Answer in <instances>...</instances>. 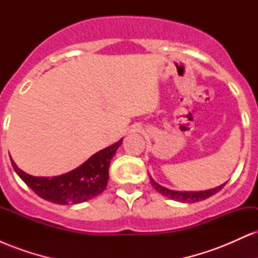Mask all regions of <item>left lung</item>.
Returning a JSON list of instances; mask_svg holds the SVG:
<instances>
[{
  "label": "left lung",
  "instance_id": "8db88e82",
  "mask_svg": "<svg viewBox=\"0 0 258 258\" xmlns=\"http://www.w3.org/2000/svg\"><path fill=\"white\" fill-rule=\"evenodd\" d=\"M150 178V184L153 185V188L155 189L156 191H159L160 194L164 195V197L168 198V199H172L176 201H179V203H197V201H201V200H205L207 198L212 197L216 193L221 190L226 183L221 184L220 186H216V188L209 189V190H200V191H177V190H171V189L166 188V186H162L160 185L159 183H156L152 177Z\"/></svg>",
  "mask_w": 258,
  "mask_h": 258
}]
</instances>
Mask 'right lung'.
I'll use <instances>...</instances> for the list:
<instances>
[{
	"instance_id": "obj_1",
	"label": "right lung",
	"mask_w": 258,
	"mask_h": 258,
	"mask_svg": "<svg viewBox=\"0 0 258 258\" xmlns=\"http://www.w3.org/2000/svg\"><path fill=\"white\" fill-rule=\"evenodd\" d=\"M122 139L93 154L87 161L70 172L49 177H35L17 166L11 159L14 171L29 188L42 199L53 204L69 205L93 199L105 190L109 179V166Z\"/></svg>"
}]
</instances>
